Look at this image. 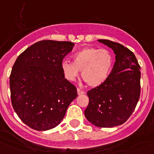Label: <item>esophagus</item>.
<instances>
[{
  "label": "esophagus",
  "mask_w": 154,
  "mask_h": 154,
  "mask_svg": "<svg viewBox=\"0 0 154 154\" xmlns=\"http://www.w3.org/2000/svg\"><path fill=\"white\" fill-rule=\"evenodd\" d=\"M77 92H78V94H79V95H83V94H85V91H84L81 90V89H79V88L77 89Z\"/></svg>",
  "instance_id": "esophagus-1"
}]
</instances>
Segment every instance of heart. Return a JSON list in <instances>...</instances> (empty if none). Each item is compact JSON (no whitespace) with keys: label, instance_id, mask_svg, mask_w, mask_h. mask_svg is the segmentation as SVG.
<instances>
[{"label":"heart","instance_id":"obj_1","mask_svg":"<svg viewBox=\"0 0 154 154\" xmlns=\"http://www.w3.org/2000/svg\"><path fill=\"white\" fill-rule=\"evenodd\" d=\"M113 66V57L109 51L88 47L75 53L72 63L63 61V73L69 82H75L82 70V77L91 87H97L109 77Z\"/></svg>","mask_w":154,"mask_h":154}]
</instances>
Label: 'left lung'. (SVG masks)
<instances>
[{
  "instance_id": "1",
  "label": "left lung",
  "mask_w": 154,
  "mask_h": 154,
  "mask_svg": "<svg viewBox=\"0 0 154 154\" xmlns=\"http://www.w3.org/2000/svg\"><path fill=\"white\" fill-rule=\"evenodd\" d=\"M112 48L116 62L106 81L87 93L85 116L100 128L122 125L134 112L140 94V67L134 53L119 43L98 40Z\"/></svg>"
}]
</instances>
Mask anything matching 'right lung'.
I'll use <instances>...</instances> for the list:
<instances>
[{
	"instance_id": "obj_1",
	"label": "right lung",
	"mask_w": 154,
	"mask_h": 154,
	"mask_svg": "<svg viewBox=\"0 0 154 154\" xmlns=\"http://www.w3.org/2000/svg\"><path fill=\"white\" fill-rule=\"evenodd\" d=\"M73 46L70 42L41 41L25 50L14 64L10 75L11 103L20 119L32 129L57 126L78 96L61 68Z\"/></svg>"
}]
</instances>
